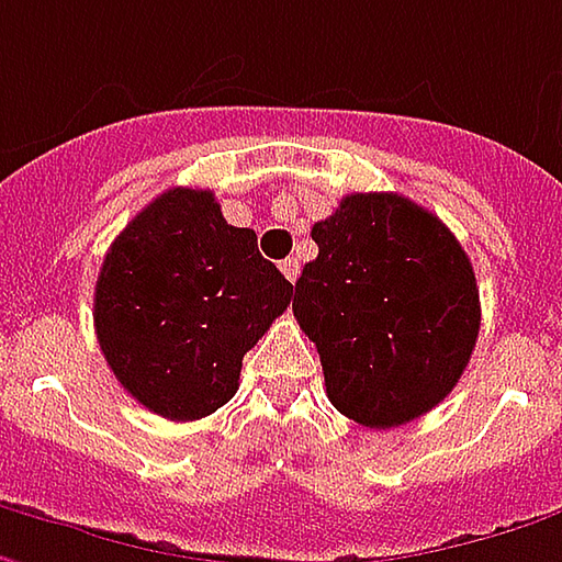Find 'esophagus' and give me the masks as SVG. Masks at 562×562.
<instances>
[{
	"label": "esophagus",
	"mask_w": 562,
	"mask_h": 562,
	"mask_svg": "<svg viewBox=\"0 0 562 562\" xmlns=\"http://www.w3.org/2000/svg\"><path fill=\"white\" fill-rule=\"evenodd\" d=\"M280 270H282V277H285L289 282H295L299 280V273H302V267H299V260H295V257H285V260L280 263Z\"/></svg>",
	"instance_id": "esophagus-1"
}]
</instances>
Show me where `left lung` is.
Here are the masks:
<instances>
[{
    "mask_svg": "<svg viewBox=\"0 0 562 562\" xmlns=\"http://www.w3.org/2000/svg\"><path fill=\"white\" fill-rule=\"evenodd\" d=\"M295 321L317 346L329 403L364 427H400L447 400L481 327L472 260L403 194H349L314 223Z\"/></svg>",
    "mask_w": 562,
    "mask_h": 562,
    "instance_id": "obj_1",
    "label": "left lung"
}]
</instances>
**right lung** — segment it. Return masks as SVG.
Segmentation results:
<instances>
[{
	"instance_id": "right-lung-1",
	"label": "right lung",
	"mask_w": 562,
	"mask_h": 562,
	"mask_svg": "<svg viewBox=\"0 0 562 562\" xmlns=\"http://www.w3.org/2000/svg\"><path fill=\"white\" fill-rule=\"evenodd\" d=\"M292 302V282L223 220L213 191L169 188L106 251L93 327L115 380L172 422H194L238 390L241 358Z\"/></svg>"
}]
</instances>
